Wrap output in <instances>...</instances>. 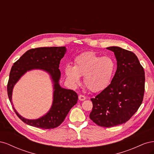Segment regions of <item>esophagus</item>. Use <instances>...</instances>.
<instances>
[{"label": "esophagus", "mask_w": 154, "mask_h": 154, "mask_svg": "<svg viewBox=\"0 0 154 154\" xmlns=\"http://www.w3.org/2000/svg\"><path fill=\"white\" fill-rule=\"evenodd\" d=\"M78 99L80 100V101H83V100H85L86 99V97H85V96L81 94V95H80V96H78Z\"/></svg>", "instance_id": "34e87169"}]
</instances>
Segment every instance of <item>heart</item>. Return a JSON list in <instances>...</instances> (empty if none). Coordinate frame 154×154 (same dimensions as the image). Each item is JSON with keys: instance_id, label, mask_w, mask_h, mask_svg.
I'll return each mask as SVG.
<instances>
[{"instance_id": "obj_1", "label": "heart", "mask_w": 154, "mask_h": 154, "mask_svg": "<svg viewBox=\"0 0 154 154\" xmlns=\"http://www.w3.org/2000/svg\"><path fill=\"white\" fill-rule=\"evenodd\" d=\"M115 67L114 60L110 57H102L93 52H86L75 58L74 67L67 66L65 73L68 81L73 85H78L80 76H84L85 87L92 92H97L108 86Z\"/></svg>"}]
</instances>
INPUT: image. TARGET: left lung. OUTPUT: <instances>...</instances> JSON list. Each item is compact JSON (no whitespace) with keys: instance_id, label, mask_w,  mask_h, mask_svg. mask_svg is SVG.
I'll list each match as a JSON object with an SVG mask.
<instances>
[{"instance_id":"obj_1","label":"left lung","mask_w":154,"mask_h":154,"mask_svg":"<svg viewBox=\"0 0 154 154\" xmlns=\"http://www.w3.org/2000/svg\"><path fill=\"white\" fill-rule=\"evenodd\" d=\"M117 60V70L110 84L94 98L89 117L103 127L125 123L141 106L144 92V71L136 55L119 47L107 48Z\"/></svg>"}]
</instances>
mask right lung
<instances>
[{"mask_svg": "<svg viewBox=\"0 0 154 154\" xmlns=\"http://www.w3.org/2000/svg\"><path fill=\"white\" fill-rule=\"evenodd\" d=\"M65 47L38 48L29 49L13 63L8 82L7 91L9 100L12 103V90L17 82L26 72L33 69H40L48 72L54 82V99L52 107L49 112L38 119H25L17 113L15 114L23 122L32 127L44 129L58 127L66 118L69 110L76 105L78 95L72 90L66 89L60 86V78L59 65L60 60L66 53Z\"/></svg>", "mask_w": 154, "mask_h": 154, "instance_id": "obj_1", "label": "right lung"}]
</instances>
